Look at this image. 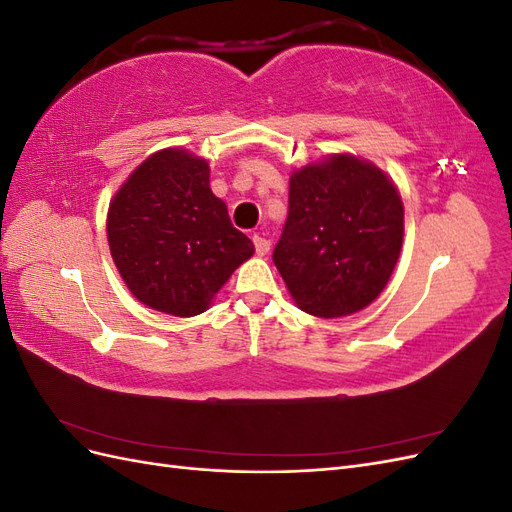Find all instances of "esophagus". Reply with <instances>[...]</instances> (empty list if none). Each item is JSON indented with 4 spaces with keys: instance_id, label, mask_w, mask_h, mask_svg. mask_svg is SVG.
<instances>
[{
    "instance_id": "obj_1",
    "label": "esophagus",
    "mask_w": 512,
    "mask_h": 512,
    "mask_svg": "<svg viewBox=\"0 0 512 512\" xmlns=\"http://www.w3.org/2000/svg\"><path fill=\"white\" fill-rule=\"evenodd\" d=\"M252 241H254V250H256L258 256H267L269 254V250H271V241L269 239H265L262 235H254Z\"/></svg>"
}]
</instances>
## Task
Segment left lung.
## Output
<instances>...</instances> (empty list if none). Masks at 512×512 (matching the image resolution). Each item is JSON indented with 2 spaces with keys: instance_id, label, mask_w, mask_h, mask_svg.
<instances>
[{
  "instance_id": "8db88e82",
  "label": "left lung",
  "mask_w": 512,
  "mask_h": 512,
  "mask_svg": "<svg viewBox=\"0 0 512 512\" xmlns=\"http://www.w3.org/2000/svg\"><path fill=\"white\" fill-rule=\"evenodd\" d=\"M404 239V205L380 168L331 156L290 177L273 262L303 312L339 318L384 290Z\"/></svg>"
}]
</instances>
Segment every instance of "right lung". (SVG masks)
<instances>
[{
    "label": "right lung",
    "instance_id": "add662e5",
    "mask_svg": "<svg viewBox=\"0 0 512 512\" xmlns=\"http://www.w3.org/2000/svg\"><path fill=\"white\" fill-rule=\"evenodd\" d=\"M106 237L134 297L164 314H203L254 243L209 188V164L183 149L153 153L108 207Z\"/></svg>",
    "mask_w": 512,
    "mask_h": 512
}]
</instances>
